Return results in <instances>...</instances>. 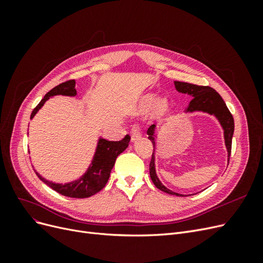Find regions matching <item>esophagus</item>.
Here are the masks:
<instances>
[{"label":"esophagus","instance_id":"esophagus-1","mask_svg":"<svg viewBox=\"0 0 263 263\" xmlns=\"http://www.w3.org/2000/svg\"><path fill=\"white\" fill-rule=\"evenodd\" d=\"M141 137V133H140V128L138 126H134L132 130H130V140L132 142H135L139 140Z\"/></svg>","mask_w":263,"mask_h":263}]
</instances>
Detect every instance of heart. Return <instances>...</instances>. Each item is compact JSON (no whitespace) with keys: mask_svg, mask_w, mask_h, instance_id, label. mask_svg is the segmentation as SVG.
<instances>
[{"mask_svg":"<svg viewBox=\"0 0 263 263\" xmlns=\"http://www.w3.org/2000/svg\"><path fill=\"white\" fill-rule=\"evenodd\" d=\"M150 111V118L153 121H159L164 117L169 110L168 102L164 100H158L155 94H147L140 101V110L142 113Z\"/></svg>","mask_w":263,"mask_h":263,"instance_id":"heart-1","label":"heart"}]
</instances>
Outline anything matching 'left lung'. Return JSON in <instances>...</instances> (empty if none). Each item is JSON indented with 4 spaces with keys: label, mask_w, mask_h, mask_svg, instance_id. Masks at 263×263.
I'll list each match as a JSON object with an SVG mask.
<instances>
[{
    "label": "left lung",
    "mask_w": 263,
    "mask_h": 263,
    "mask_svg": "<svg viewBox=\"0 0 263 263\" xmlns=\"http://www.w3.org/2000/svg\"><path fill=\"white\" fill-rule=\"evenodd\" d=\"M174 86H176V90L178 92L189 94L190 97H192V100H191L187 107L184 110L185 113L203 112V113H208L210 115H214L218 119L220 126L222 127V130H224V139H225V145L228 153V163H229V157H230V153H232V140H233L235 124H234V117L232 113L229 112V109L227 108L224 100L221 99V97L216 91L210 86H202V85L191 84V83L180 82V81H174ZM155 129H156V125H151L147 130L148 138L149 140H151V142H153L154 145V153H153V157H151V161L149 165L151 180H153L156 187L161 190L164 193L177 195V196H189V195L173 192V191L166 189L162 184L161 181L159 180L156 172V163H155L156 162V158H155L156 138H157Z\"/></svg>",
    "instance_id": "obj_1"
}]
</instances>
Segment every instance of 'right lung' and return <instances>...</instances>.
Wrapping results in <instances>:
<instances>
[{"instance_id":"1","label":"right lung","mask_w":263,"mask_h":263,"mask_svg":"<svg viewBox=\"0 0 263 263\" xmlns=\"http://www.w3.org/2000/svg\"><path fill=\"white\" fill-rule=\"evenodd\" d=\"M55 95L76 97V81L69 80L67 82H63L57 86H54L52 90H50L45 95L44 99L39 102V104L34 108L33 113L30 115V119L34 118L38 110L44 106L46 101H48L52 97H55ZM129 140V135H126V136L119 141H108L104 138L100 137L98 140V146L97 149H95V154L93 156L92 162L90 163L89 168L86 169L83 176H81L74 181L65 183V184L46 180L36 170L35 172L37 174V177L44 183H46L49 187H51L55 192H58L62 195L74 198L90 197L100 192V191L105 186L106 182L108 181L110 171H112L115 164L116 158L128 147Z\"/></svg>"}]
</instances>
